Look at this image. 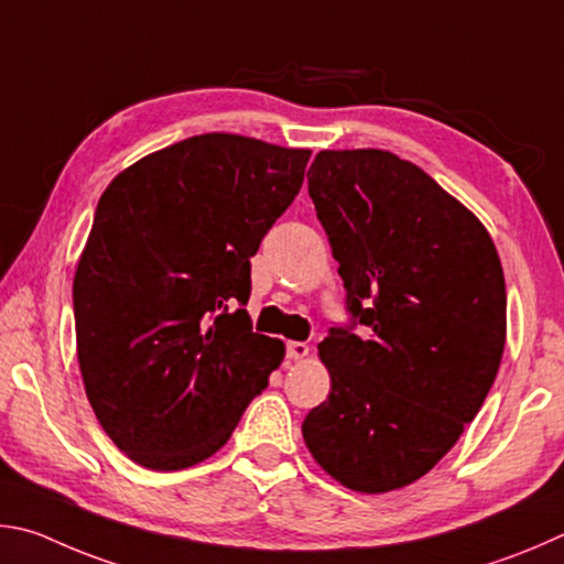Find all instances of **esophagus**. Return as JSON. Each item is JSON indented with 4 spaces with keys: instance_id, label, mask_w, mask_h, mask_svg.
I'll list each match as a JSON object with an SVG mask.
<instances>
[{
    "instance_id": "34e87169",
    "label": "esophagus",
    "mask_w": 564,
    "mask_h": 564,
    "mask_svg": "<svg viewBox=\"0 0 564 564\" xmlns=\"http://www.w3.org/2000/svg\"><path fill=\"white\" fill-rule=\"evenodd\" d=\"M288 357L294 361L310 357V347L304 341H288Z\"/></svg>"
}]
</instances>
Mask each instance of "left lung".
Returning <instances> with one entry per match:
<instances>
[{
  "mask_svg": "<svg viewBox=\"0 0 564 564\" xmlns=\"http://www.w3.org/2000/svg\"><path fill=\"white\" fill-rule=\"evenodd\" d=\"M307 181L354 324L319 344L332 391L302 436L341 486L399 490L456 446L496 381L500 257L466 205L389 151H319Z\"/></svg>",
  "mask_w": 564,
  "mask_h": 564,
  "instance_id": "left-lung-1",
  "label": "left lung"
}]
</instances>
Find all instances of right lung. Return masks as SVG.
Returning <instances> with one entry per match:
<instances>
[{
	"label": "right lung",
	"mask_w": 564,
	"mask_h": 564,
	"mask_svg": "<svg viewBox=\"0 0 564 564\" xmlns=\"http://www.w3.org/2000/svg\"><path fill=\"white\" fill-rule=\"evenodd\" d=\"M312 151L203 133L118 173L74 274L76 354L101 429L138 466L210 458L284 359L252 332L250 257Z\"/></svg>",
	"instance_id": "right-lung-1"
}]
</instances>
